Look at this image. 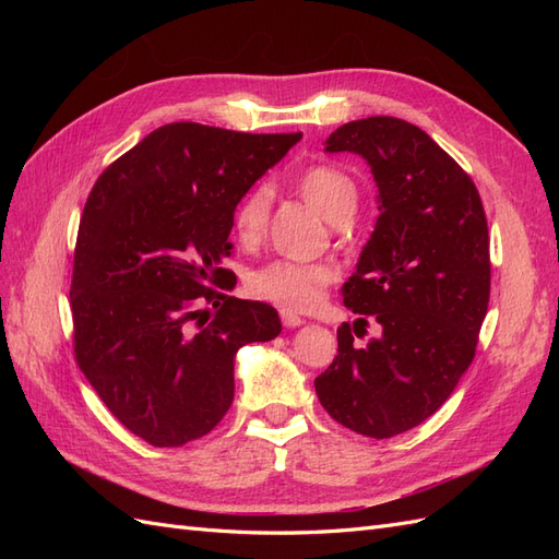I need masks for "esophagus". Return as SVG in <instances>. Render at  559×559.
Segmentation results:
<instances>
[{
	"instance_id": "34e87169",
	"label": "esophagus",
	"mask_w": 559,
	"mask_h": 559,
	"mask_svg": "<svg viewBox=\"0 0 559 559\" xmlns=\"http://www.w3.org/2000/svg\"><path fill=\"white\" fill-rule=\"evenodd\" d=\"M280 317H282V324H284L286 329H298V326L306 324V319L294 314L292 310H280Z\"/></svg>"
}]
</instances>
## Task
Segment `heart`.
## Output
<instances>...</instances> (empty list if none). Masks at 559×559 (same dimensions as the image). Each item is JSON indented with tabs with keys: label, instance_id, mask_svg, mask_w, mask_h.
Wrapping results in <instances>:
<instances>
[{
	"label": "heart",
	"instance_id": "1",
	"mask_svg": "<svg viewBox=\"0 0 559 559\" xmlns=\"http://www.w3.org/2000/svg\"><path fill=\"white\" fill-rule=\"evenodd\" d=\"M298 193L312 207L324 214L329 222H337L343 214L354 212L357 205V186L343 173L329 165L308 167L296 181ZM270 191L257 186L235 212V235L245 247L257 245L267 228ZM337 275L333 263L314 261L300 263L289 259L270 261L249 275V292L270 302H277L284 310H308L321 298L324 286Z\"/></svg>",
	"mask_w": 559,
	"mask_h": 559
}]
</instances>
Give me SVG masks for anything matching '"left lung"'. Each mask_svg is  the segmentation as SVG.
<instances>
[{
    "label": "left lung",
    "mask_w": 559,
    "mask_h": 559,
    "mask_svg": "<svg viewBox=\"0 0 559 559\" xmlns=\"http://www.w3.org/2000/svg\"><path fill=\"white\" fill-rule=\"evenodd\" d=\"M326 154L361 156L380 216L345 306L366 319L337 329V357L314 380L324 411L352 431L392 438L431 417L476 354L489 302V235L476 183L425 130L370 116L331 132Z\"/></svg>",
    "instance_id": "1"
}]
</instances>
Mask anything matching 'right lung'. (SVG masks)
<instances>
[{"mask_svg":"<svg viewBox=\"0 0 559 559\" xmlns=\"http://www.w3.org/2000/svg\"><path fill=\"white\" fill-rule=\"evenodd\" d=\"M300 138L167 123L95 181L74 251V354L142 441L210 433L233 403L235 354L280 335L273 306L228 296L222 263L238 202Z\"/></svg>","mask_w":559,"mask_h":559,"instance_id":"1","label":"right lung"}]
</instances>
